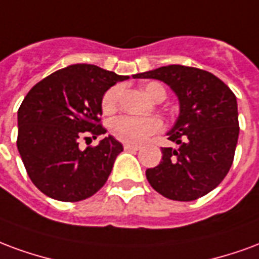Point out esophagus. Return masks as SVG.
<instances>
[{
    "label": "esophagus",
    "instance_id": "esophagus-1",
    "mask_svg": "<svg viewBox=\"0 0 259 259\" xmlns=\"http://www.w3.org/2000/svg\"><path fill=\"white\" fill-rule=\"evenodd\" d=\"M124 149L125 150H139L138 145H131V143H124Z\"/></svg>",
    "mask_w": 259,
    "mask_h": 259
}]
</instances>
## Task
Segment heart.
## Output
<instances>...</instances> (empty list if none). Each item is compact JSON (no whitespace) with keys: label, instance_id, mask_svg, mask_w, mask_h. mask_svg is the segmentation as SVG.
<instances>
[{"label":"heart","instance_id":"1","mask_svg":"<svg viewBox=\"0 0 259 259\" xmlns=\"http://www.w3.org/2000/svg\"><path fill=\"white\" fill-rule=\"evenodd\" d=\"M145 92L153 101H163L167 96L165 88L160 82L152 81L145 85ZM122 88L120 85H114L109 88L102 98V110L106 114H111L117 110L120 105ZM110 130L113 135L125 143H142L146 138L153 134H157L163 130V121L157 117H134V116H120L114 118L110 124Z\"/></svg>","mask_w":259,"mask_h":259}]
</instances>
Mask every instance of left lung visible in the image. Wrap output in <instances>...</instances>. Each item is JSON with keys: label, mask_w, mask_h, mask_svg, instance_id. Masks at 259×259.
Wrapping results in <instances>:
<instances>
[{"label": "left lung", "mask_w": 259, "mask_h": 259, "mask_svg": "<svg viewBox=\"0 0 259 259\" xmlns=\"http://www.w3.org/2000/svg\"><path fill=\"white\" fill-rule=\"evenodd\" d=\"M134 78L164 81L177 94L179 117L168 139L178 148H161L163 158L146 169L153 189L164 197L192 201L215 189L229 172L239 138L235 94L209 71L169 65Z\"/></svg>", "instance_id": "8db88e82"}]
</instances>
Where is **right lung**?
Returning <instances> with one entry per match:
<instances>
[{
	"label": "right lung",
	"instance_id": "right-lung-1",
	"mask_svg": "<svg viewBox=\"0 0 259 259\" xmlns=\"http://www.w3.org/2000/svg\"><path fill=\"white\" fill-rule=\"evenodd\" d=\"M95 65H71L29 91L18 110V150L30 179L59 201L85 200L106 184L122 145L113 137L80 150V138L106 134L102 98L127 80Z\"/></svg>",
	"mask_w": 259,
	"mask_h": 259
}]
</instances>
